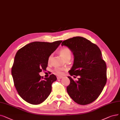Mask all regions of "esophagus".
<instances>
[{
	"mask_svg": "<svg viewBox=\"0 0 120 120\" xmlns=\"http://www.w3.org/2000/svg\"><path fill=\"white\" fill-rule=\"evenodd\" d=\"M61 78H63V77L62 76H57V79H61Z\"/></svg>",
	"mask_w": 120,
	"mask_h": 120,
	"instance_id": "esophagus-1",
	"label": "esophagus"
}]
</instances>
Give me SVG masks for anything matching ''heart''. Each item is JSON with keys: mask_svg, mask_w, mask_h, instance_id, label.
I'll list each match as a JSON object with an SVG mask.
<instances>
[{"mask_svg": "<svg viewBox=\"0 0 120 120\" xmlns=\"http://www.w3.org/2000/svg\"><path fill=\"white\" fill-rule=\"evenodd\" d=\"M60 53L61 56L63 57V58L65 60L67 59H70L71 56V51L68 48H64L61 49L60 51ZM52 55H50L49 57L48 62L50 63L52 58ZM64 70L63 68H56L55 69V73L57 75H61L63 74V71Z\"/></svg>", "mask_w": 120, "mask_h": 120, "instance_id": "1", "label": "heart"}]
</instances>
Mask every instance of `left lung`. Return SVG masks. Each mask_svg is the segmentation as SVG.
<instances>
[{
  "mask_svg": "<svg viewBox=\"0 0 120 120\" xmlns=\"http://www.w3.org/2000/svg\"><path fill=\"white\" fill-rule=\"evenodd\" d=\"M61 46L68 47L73 54L74 62L69 74L80 76L78 81L68 77L70 83L67 92L77 103L93 102L101 94L107 81L106 65L101 51L97 45L80 36L64 41Z\"/></svg>",
  "mask_w": 120,
  "mask_h": 120,
  "instance_id": "obj_1",
  "label": "left lung"
}]
</instances>
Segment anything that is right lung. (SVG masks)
I'll list each match as a JSON object with an SVG mask.
<instances>
[{"instance_id":"right-lung-1","label":"right lung","mask_w":120,"mask_h":120,"mask_svg":"<svg viewBox=\"0 0 120 120\" xmlns=\"http://www.w3.org/2000/svg\"><path fill=\"white\" fill-rule=\"evenodd\" d=\"M61 42H33L17 52L12 75L19 94L27 102L39 104L51 94L52 84L56 80V76L52 74L42 80L39 73L42 70H46L49 56Z\"/></svg>"}]
</instances>
